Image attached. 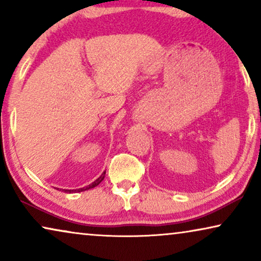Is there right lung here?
Here are the masks:
<instances>
[{"label": "right lung", "mask_w": 261, "mask_h": 261, "mask_svg": "<svg viewBox=\"0 0 261 261\" xmlns=\"http://www.w3.org/2000/svg\"><path fill=\"white\" fill-rule=\"evenodd\" d=\"M105 176H106V171L105 172H103L101 176H99L97 179H96L95 181H92L91 184H89L88 187H85V188H81V189H76V190H63V191H65V192H69V194H71V192H82V191H85V190H89V189H92V188H95V187H97V185L101 183V181L105 179Z\"/></svg>", "instance_id": "right-lung-1"}]
</instances>
